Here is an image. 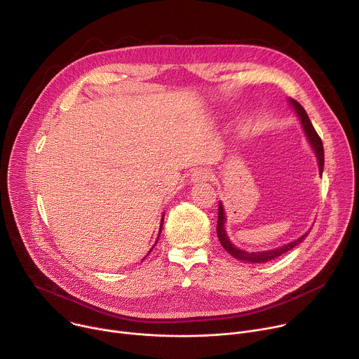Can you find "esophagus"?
<instances>
[{
  "mask_svg": "<svg viewBox=\"0 0 359 359\" xmlns=\"http://www.w3.org/2000/svg\"><path fill=\"white\" fill-rule=\"evenodd\" d=\"M210 179V173L206 169H196L194 173L191 175V180L193 182H204Z\"/></svg>",
  "mask_w": 359,
  "mask_h": 359,
  "instance_id": "obj_1",
  "label": "esophagus"
}]
</instances>
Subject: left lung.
I'll use <instances>...</instances> for the list:
<instances>
[{
    "label": "left lung",
    "instance_id": "8db88e82",
    "mask_svg": "<svg viewBox=\"0 0 359 359\" xmlns=\"http://www.w3.org/2000/svg\"><path fill=\"white\" fill-rule=\"evenodd\" d=\"M290 104L292 105L295 114L298 115L301 123H302V129L305 132V136L306 139H309L310 144L313 146L314 149V153L317 156V161H318V166H320V173L323 175V169H324V146H323V142H321V137L318 136V133L316 132L309 115H306L305 109L298 104V102L295 99H290ZM224 224H226V216H224V210H223V204L219 203V219H217V236H219V240L223 245V248L231 254L234 259L237 260H241V262H247V263H267L270 260H274L277 257H280L281 254L290 251L291 248H294L297 244H299L306 236H309V233H305L304 236H301L299 238L285 244V245H281L278 248H273V250H269V251H244L238 247H236L230 240H229V236L226 234V230H224Z\"/></svg>",
    "mask_w": 359,
    "mask_h": 359
}]
</instances>
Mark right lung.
Segmentation results:
<instances>
[{
  "mask_svg": "<svg viewBox=\"0 0 359 359\" xmlns=\"http://www.w3.org/2000/svg\"><path fill=\"white\" fill-rule=\"evenodd\" d=\"M162 222H163V219H162ZM162 226H163V224H162V223H161V231H162ZM161 231H159V236H161ZM158 240H159V237H158ZM158 240H156V243H158ZM156 243H155V245H156ZM155 245H153V247H155ZM153 247H151V248H150V251H151V250H153ZM150 251H149V252H150Z\"/></svg>",
  "mask_w": 359,
  "mask_h": 359,
  "instance_id": "right-lung-1",
  "label": "right lung"
}]
</instances>
